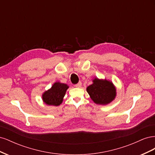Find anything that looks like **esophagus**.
I'll list each match as a JSON object with an SVG mask.
<instances>
[{
	"label": "esophagus",
	"mask_w": 155,
	"mask_h": 155,
	"mask_svg": "<svg viewBox=\"0 0 155 155\" xmlns=\"http://www.w3.org/2000/svg\"><path fill=\"white\" fill-rule=\"evenodd\" d=\"M81 86H82V83L81 81L79 82L78 84H76V85H75V87H77V88H80Z\"/></svg>",
	"instance_id": "esophagus-1"
}]
</instances>
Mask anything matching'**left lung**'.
Instances as JSON below:
<instances>
[{
	"instance_id": "8db88e82",
	"label": "left lung",
	"mask_w": 155,
	"mask_h": 155,
	"mask_svg": "<svg viewBox=\"0 0 155 155\" xmlns=\"http://www.w3.org/2000/svg\"><path fill=\"white\" fill-rule=\"evenodd\" d=\"M91 100L96 104L106 105L113 101L116 96V88L110 80L94 78L92 84L87 88Z\"/></svg>"
}]
</instances>
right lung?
<instances>
[{"label":"right lung","mask_w":155,"mask_h":155,"mask_svg":"<svg viewBox=\"0 0 155 155\" xmlns=\"http://www.w3.org/2000/svg\"><path fill=\"white\" fill-rule=\"evenodd\" d=\"M69 86L66 83L56 81L50 88L43 93L42 100L46 105H60L62 104L64 96Z\"/></svg>","instance_id":"add662e5"}]
</instances>
